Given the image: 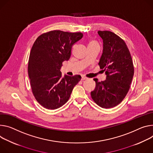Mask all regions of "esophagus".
Here are the masks:
<instances>
[{"instance_id":"1","label":"esophagus","mask_w":153,"mask_h":153,"mask_svg":"<svg viewBox=\"0 0 153 153\" xmlns=\"http://www.w3.org/2000/svg\"><path fill=\"white\" fill-rule=\"evenodd\" d=\"M87 78L85 76H82V78H81V80H86Z\"/></svg>"}]
</instances>
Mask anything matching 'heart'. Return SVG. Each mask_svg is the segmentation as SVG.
I'll use <instances>...</instances> for the list:
<instances>
[{"mask_svg": "<svg viewBox=\"0 0 153 153\" xmlns=\"http://www.w3.org/2000/svg\"><path fill=\"white\" fill-rule=\"evenodd\" d=\"M98 45V43H97L96 41H93V40L90 41V42H89V43H88V46H91V45Z\"/></svg>", "mask_w": 153, "mask_h": 153, "instance_id": "b5f03b06", "label": "heart"}]
</instances>
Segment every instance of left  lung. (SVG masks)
Returning <instances> with one entry per match:
<instances>
[{"mask_svg": "<svg viewBox=\"0 0 153 153\" xmlns=\"http://www.w3.org/2000/svg\"><path fill=\"white\" fill-rule=\"evenodd\" d=\"M103 40V51L99 65L107 76L104 81L94 80L91 92L93 100L102 108L117 106L126 96L134 73L130 52L124 40L110 31H98Z\"/></svg>", "mask_w": 153, "mask_h": 153, "instance_id": "1", "label": "left lung"}]
</instances>
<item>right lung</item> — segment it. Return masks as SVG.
<instances>
[{
	"instance_id": "1",
	"label": "right lung",
	"mask_w": 153,
	"mask_h": 153,
	"mask_svg": "<svg viewBox=\"0 0 153 153\" xmlns=\"http://www.w3.org/2000/svg\"><path fill=\"white\" fill-rule=\"evenodd\" d=\"M81 32L52 30L39 36L30 53L28 73L32 93L38 102L53 110L64 105L81 79L80 75L62 77L60 68L71 56L72 46Z\"/></svg>"
}]
</instances>
